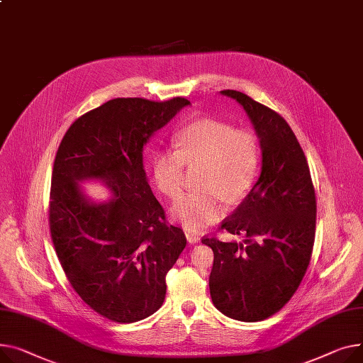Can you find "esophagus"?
<instances>
[{
  "label": "esophagus",
  "instance_id": "esophagus-1",
  "mask_svg": "<svg viewBox=\"0 0 363 363\" xmlns=\"http://www.w3.org/2000/svg\"><path fill=\"white\" fill-rule=\"evenodd\" d=\"M185 236H186V240H188L189 244H199L200 242V236L196 232L185 230Z\"/></svg>",
  "mask_w": 363,
  "mask_h": 363
}]
</instances>
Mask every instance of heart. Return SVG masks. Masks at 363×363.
Segmentation results:
<instances>
[{
  "label": "heart",
  "mask_w": 363,
  "mask_h": 363,
  "mask_svg": "<svg viewBox=\"0 0 363 363\" xmlns=\"http://www.w3.org/2000/svg\"><path fill=\"white\" fill-rule=\"evenodd\" d=\"M178 150H159L152 160L157 188L169 199H178L184 188L185 164H201L200 191L179 199L171 214L191 230H200L225 214V200H242L254 185L259 146L250 130L233 128L216 119H199L177 135Z\"/></svg>",
  "instance_id": "b5f03b06"
}]
</instances>
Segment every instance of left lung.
Segmentation results:
<instances>
[{"mask_svg":"<svg viewBox=\"0 0 363 363\" xmlns=\"http://www.w3.org/2000/svg\"><path fill=\"white\" fill-rule=\"evenodd\" d=\"M251 119L261 147V174L247 199L220 229L244 242L204 238L214 252L208 279L214 306L226 317L255 323L294 296L311 259L317 201L309 166L292 128L245 93L222 90Z\"/></svg>","mask_w":363,"mask_h":363,"instance_id":"left-lung-1","label":"left lung"}]
</instances>
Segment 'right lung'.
I'll use <instances>...</instances> for the list:
<instances>
[{
  "instance_id": "right-lung-1",
  "label": "right lung",
  "mask_w": 363,
  "mask_h": 363,
  "mask_svg": "<svg viewBox=\"0 0 363 363\" xmlns=\"http://www.w3.org/2000/svg\"><path fill=\"white\" fill-rule=\"evenodd\" d=\"M189 101L116 98L71 124L54 162L50 228L61 267L79 296L105 318L127 324L155 313L166 274L186 245L167 225L143 166V149ZM99 180L108 202L80 182Z\"/></svg>"
}]
</instances>
